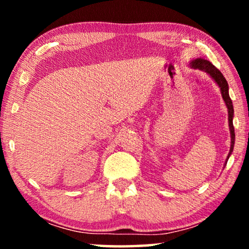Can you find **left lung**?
<instances>
[{"label":"left lung","instance_id":"1","mask_svg":"<svg viewBox=\"0 0 249 249\" xmlns=\"http://www.w3.org/2000/svg\"><path fill=\"white\" fill-rule=\"evenodd\" d=\"M190 66L193 68H196V69L203 70L205 71L206 73H209L211 77L213 78L214 81L217 84V86L220 87L221 90V95H222V98L226 103L227 107H228V114H229V129H230V135H231V146H230V152L229 155H228V159L231 155V153L233 151V145H234V128H233V124H232V119H233V105H232V101L229 96V86H228V83L226 80V78L223 77V74L220 72L219 69H216L215 67L213 66L210 61L204 60V59H196L193 60Z\"/></svg>","mask_w":249,"mask_h":249}]
</instances>
